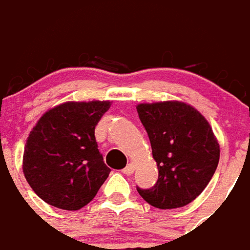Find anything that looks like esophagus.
Wrapping results in <instances>:
<instances>
[{
    "mask_svg": "<svg viewBox=\"0 0 250 250\" xmlns=\"http://www.w3.org/2000/svg\"><path fill=\"white\" fill-rule=\"evenodd\" d=\"M134 168H136V167H134L133 163H130V164H128L126 167L122 169V172L125 173V175H132V173L134 172Z\"/></svg>",
    "mask_w": 250,
    "mask_h": 250,
    "instance_id": "esophagus-1",
    "label": "esophagus"
}]
</instances>
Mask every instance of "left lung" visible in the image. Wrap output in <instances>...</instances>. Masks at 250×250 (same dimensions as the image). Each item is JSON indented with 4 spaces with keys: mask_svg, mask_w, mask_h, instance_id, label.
Returning <instances> with one entry per match:
<instances>
[{
    "mask_svg": "<svg viewBox=\"0 0 250 250\" xmlns=\"http://www.w3.org/2000/svg\"><path fill=\"white\" fill-rule=\"evenodd\" d=\"M137 113L149 137L159 179L137 191L157 208L188 205L206 188L219 162V145L206 118L192 106L169 101L140 104Z\"/></svg>",
    "mask_w": 250,
    "mask_h": 250,
    "instance_id": "8db88e82",
    "label": "left lung"
}]
</instances>
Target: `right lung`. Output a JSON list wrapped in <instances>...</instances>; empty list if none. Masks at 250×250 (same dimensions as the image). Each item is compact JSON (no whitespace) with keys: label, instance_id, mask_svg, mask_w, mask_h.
I'll use <instances>...</instances> for the list:
<instances>
[{"label":"right lung","instance_id":"right-lung-1","mask_svg":"<svg viewBox=\"0 0 250 250\" xmlns=\"http://www.w3.org/2000/svg\"><path fill=\"white\" fill-rule=\"evenodd\" d=\"M107 101L67 102L48 110L26 140L22 171L32 190L51 206L79 210L93 201L110 168L94 136Z\"/></svg>","mask_w":250,"mask_h":250}]
</instances>
